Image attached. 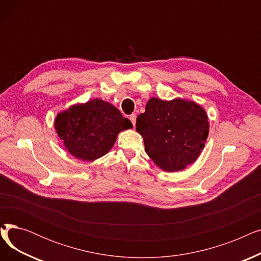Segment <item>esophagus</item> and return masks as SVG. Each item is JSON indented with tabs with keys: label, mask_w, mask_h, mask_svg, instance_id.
<instances>
[{
	"label": "esophagus",
	"mask_w": 261,
	"mask_h": 261,
	"mask_svg": "<svg viewBox=\"0 0 261 261\" xmlns=\"http://www.w3.org/2000/svg\"><path fill=\"white\" fill-rule=\"evenodd\" d=\"M129 119L131 120L132 125H133V126H135V122H136V115H135V114H131V115L129 116Z\"/></svg>",
	"instance_id": "1"
}]
</instances>
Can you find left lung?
I'll list each match as a JSON object with an SVG mask.
<instances>
[{"label":"left lung","mask_w":261,"mask_h":261,"mask_svg":"<svg viewBox=\"0 0 261 261\" xmlns=\"http://www.w3.org/2000/svg\"><path fill=\"white\" fill-rule=\"evenodd\" d=\"M205 110L195 101L150 98L136 118L148 156L164 171L174 172L197 161L206 143L210 123Z\"/></svg>","instance_id":"obj_1"}]
</instances>
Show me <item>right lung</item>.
Listing matches in <instances>:
<instances>
[{
    "label": "right lung",
    "instance_id": "1",
    "mask_svg": "<svg viewBox=\"0 0 261 261\" xmlns=\"http://www.w3.org/2000/svg\"><path fill=\"white\" fill-rule=\"evenodd\" d=\"M54 126L67 151L86 162L107 154L118 133L133 128L117 108L102 99L71 106L57 114Z\"/></svg>",
    "mask_w": 261,
    "mask_h": 261
}]
</instances>
